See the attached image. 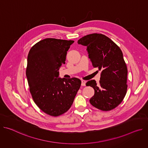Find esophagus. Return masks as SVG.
Returning <instances> with one entry per match:
<instances>
[{
    "label": "esophagus",
    "instance_id": "obj_1",
    "mask_svg": "<svg viewBox=\"0 0 148 148\" xmlns=\"http://www.w3.org/2000/svg\"><path fill=\"white\" fill-rule=\"evenodd\" d=\"M86 81L82 80L81 81V86H86Z\"/></svg>",
    "mask_w": 148,
    "mask_h": 148
}]
</instances>
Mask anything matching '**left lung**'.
Wrapping results in <instances>:
<instances>
[{
    "instance_id": "obj_1",
    "label": "left lung",
    "mask_w": 148,
    "mask_h": 148,
    "mask_svg": "<svg viewBox=\"0 0 148 148\" xmlns=\"http://www.w3.org/2000/svg\"><path fill=\"white\" fill-rule=\"evenodd\" d=\"M78 43L87 47L93 67L101 71L98 84L94 79L86 83L95 91L90 99L91 104L104 111L114 109L123 101L128 87V70L121 50L102 34H88L78 40Z\"/></svg>"
}]
</instances>
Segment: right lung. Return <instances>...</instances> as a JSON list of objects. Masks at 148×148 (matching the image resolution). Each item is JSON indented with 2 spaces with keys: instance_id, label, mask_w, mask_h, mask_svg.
<instances>
[{
  "instance_id": "obj_1",
  "label": "right lung",
  "mask_w": 148,
  "mask_h": 148,
  "mask_svg": "<svg viewBox=\"0 0 148 148\" xmlns=\"http://www.w3.org/2000/svg\"><path fill=\"white\" fill-rule=\"evenodd\" d=\"M74 42L45 38L34 45L28 54L26 77L30 92L37 107L51 116L66 112L81 86L78 78L58 77L60 67L65 64L67 51Z\"/></svg>"
}]
</instances>
